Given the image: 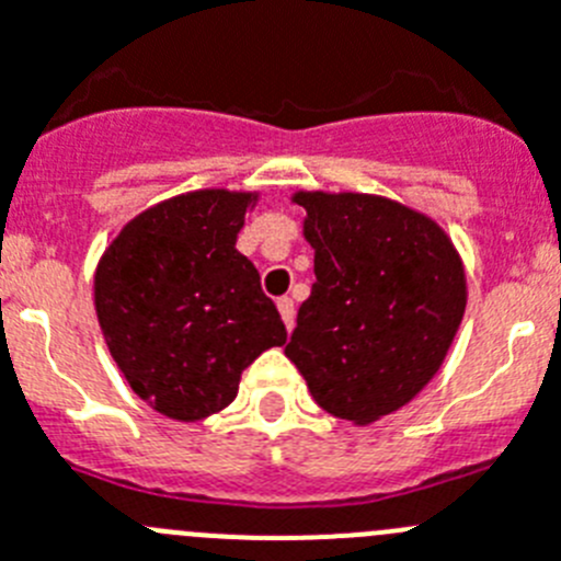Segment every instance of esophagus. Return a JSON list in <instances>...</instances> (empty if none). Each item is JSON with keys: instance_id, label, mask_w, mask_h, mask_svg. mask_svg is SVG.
Returning <instances> with one entry per match:
<instances>
[{"instance_id": "obj_1", "label": "esophagus", "mask_w": 561, "mask_h": 561, "mask_svg": "<svg viewBox=\"0 0 561 561\" xmlns=\"http://www.w3.org/2000/svg\"><path fill=\"white\" fill-rule=\"evenodd\" d=\"M276 307H279L282 321H285L287 330H293V318H296V307H293L290 296H282V299H276Z\"/></svg>"}]
</instances>
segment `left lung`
Here are the masks:
<instances>
[{
  "mask_svg": "<svg viewBox=\"0 0 561 561\" xmlns=\"http://www.w3.org/2000/svg\"><path fill=\"white\" fill-rule=\"evenodd\" d=\"M293 201L307 211L316 282L285 355L327 413L368 425L413 400L442 366L467 305L461 260L431 218L388 198Z\"/></svg>",
  "mask_w": 561,
  "mask_h": 561,
  "instance_id": "8db88e82",
  "label": "left lung"
}]
</instances>
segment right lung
Instances as JSON below:
<instances>
[{"instance_id": "right-lung-1", "label": "right lung", "mask_w": 561, "mask_h": 561, "mask_svg": "<svg viewBox=\"0 0 561 561\" xmlns=\"http://www.w3.org/2000/svg\"><path fill=\"white\" fill-rule=\"evenodd\" d=\"M254 201L201 190L150 206L94 274L111 357L139 400L179 422L224 411L243 368L287 341L254 262L234 249Z\"/></svg>"}]
</instances>
